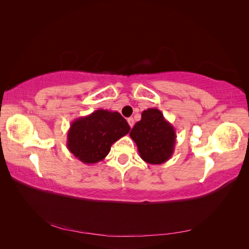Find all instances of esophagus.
I'll return each mask as SVG.
<instances>
[{"label":"esophagus","instance_id":"obj_1","mask_svg":"<svg viewBox=\"0 0 249 249\" xmlns=\"http://www.w3.org/2000/svg\"><path fill=\"white\" fill-rule=\"evenodd\" d=\"M127 123H129V124H130L131 127H133V125H134V118H133V117L127 118Z\"/></svg>","mask_w":249,"mask_h":249}]
</instances>
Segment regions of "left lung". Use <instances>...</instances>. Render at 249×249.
Returning a JSON list of instances; mask_svg holds the SVG:
<instances>
[{
  "label": "left lung",
  "mask_w": 249,
  "mask_h": 249,
  "mask_svg": "<svg viewBox=\"0 0 249 249\" xmlns=\"http://www.w3.org/2000/svg\"><path fill=\"white\" fill-rule=\"evenodd\" d=\"M130 136L136 143L141 159L148 164H163L175 152V127L157 108L142 112L141 120L135 124Z\"/></svg>",
  "instance_id": "left-lung-1"
}]
</instances>
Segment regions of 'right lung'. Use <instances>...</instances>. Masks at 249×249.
Returning a JSON list of instances; mask_svg holds the SVG:
<instances>
[{"label":"right lung","instance_id":"add662e5","mask_svg":"<svg viewBox=\"0 0 249 249\" xmlns=\"http://www.w3.org/2000/svg\"><path fill=\"white\" fill-rule=\"evenodd\" d=\"M126 120L116 111L100 109L74 119L67 132L66 145L84 164L103 161L111 145L130 132Z\"/></svg>","mask_w":249,"mask_h":249}]
</instances>
